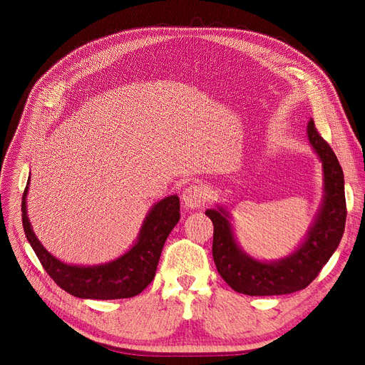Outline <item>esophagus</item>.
I'll list each match as a JSON object with an SVG mask.
<instances>
[{"label": "esophagus", "instance_id": "1", "mask_svg": "<svg viewBox=\"0 0 365 365\" xmlns=\"http://www.w3.org/2000/svg\"><path fill=\"white\" fill-rule=\"evenodd\" d=\"M207 202L205 189L201 185H189L182 192V204L187 208H201Z\"/></svg>", "mask_w": 365, "mask_h": 365}]
</instances>
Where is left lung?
I'll list each match as a JSON object with an SVG mask.
<instances>
[{"instance_id": "1", "label": "left lung", "mask_w": 365, "mask_h": 365, "mask_svg": "<svg viewBox=\"0 0 365 365\" xmlns=\"http://www.w3.org/2000/svg\"><path fill=\"white\" fill-rule=\"evenodd\" d=\"M309 145L323 169V200L298 247L277 260H259L242 248L231 224L228 207L205 210L212 219L213 259L231 289L247 295H284L304 289L336 251L346 227L344 173L332 148L318 134L314 120L307 123Z\"/></svg>"}]
</instances>
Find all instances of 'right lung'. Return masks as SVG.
<instances>
[{"mask_svg":"<svg viewBox=\"0 0 365 365\" xmlns=\"http://www.w3.org/2000/svg\"><path fill=\"white\" fill-rule=\"evenodd\" d=\"M29 184L30 178L21 204L24 233L43 269L59 288L77 298L117 300L138 295L153 280L164 242L180 222L178 195L165 196L150 207L134 245L117 259L98 264H71L54 257L33 231L27 216Z\"/></svg>","mask_w":365,"mask_h":365,"instance_id":"obj_1","label":"right lung"}]
</instances>
